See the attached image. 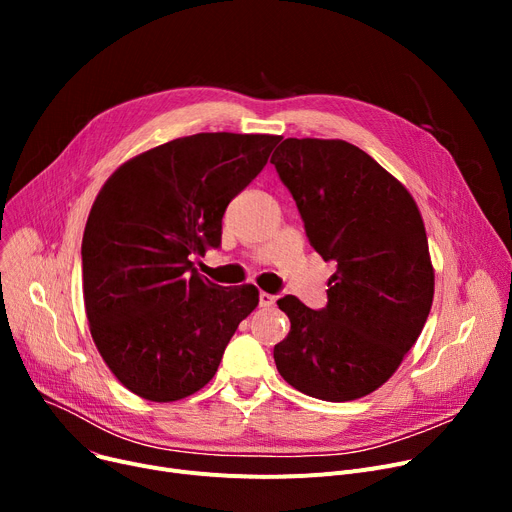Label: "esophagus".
<instances>
[{
  "label": "esophagus",
  "instance_id": "34e87169",
  "mask_svg": "<svg viewBox=\"0 0 512 512\" xmlns=\"http://www.w3.org/2000/svg\"><path fill=\"white\" fill-rule=\"evenodd\" d=\"M276 297L270 292H259V307H274Z\"/></svg>",
  "mask_w": 512,
  "mask_h": 512
}]
</instances>
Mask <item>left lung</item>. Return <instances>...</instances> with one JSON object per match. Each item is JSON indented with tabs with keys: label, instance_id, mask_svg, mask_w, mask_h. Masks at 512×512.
Listing matches in <instances>:
<instances>
[{
	"label": "left lung",
	"instance_id": "1",
	"mask_svg": "<svg viewBox=\"0 0 512 512\" xmlns=\"http://www.w3.org/2000/svg\"><path fill=\"white\" fill-rule=\"evenodd\" d=\"M272 164L299 207L311 247L336 263L324 309L286 294L274 346L282 378L344 402L378 390L419 338L434 299L421 213L409 191L346 141L286 139Z\"/></svg>",
	"mask_w": 512,
	"mask_h": 512
}]
</instances>
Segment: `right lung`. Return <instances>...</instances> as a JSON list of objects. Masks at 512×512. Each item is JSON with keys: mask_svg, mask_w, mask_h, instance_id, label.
<instances>
[{"mask_svg": "<svg viewBox=\"0 0 512 512\" xmlns=\"http://www.w3.org/2000/svg\"><path fill=\"white\" fill-rule=\"evenodd\" d=\"M278 141L232 132L174 139L126 161L99 191L80 249L85 309L103 361L137 396L172 402L201 390L257 307L253 284H213L191 259L222 245L228 203Z\"/></svg>", "mask_w": 512, "mask_h": 512, "instance_id": "obj_1", "label": "right lung"}]
</instances>
